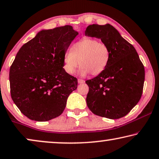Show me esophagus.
I'll return each instance as SVG.
<instances>
[{
	"label": "esophagus",
	"mask_w": 159,
	"mask_h": 159,
	"mask_svg": "<svg viewBox=\"0 0 159 159\" xmlns=\"http://www.w3.org/2000/svg\"><path fill=\"white\" fill-rule=\"evenodd\" d=\"M78 83H79V84H84L85 80H83V79H78Z\"/></svg>",
	"instance_id": "1"
}]
</instances>
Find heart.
I'll return each instance as SVG.
<instances>
[{
    "label": "heart",
    "mask_w": 159,
    "mask_h": 159,
    "mask_svg": "<svg viewBox=\"0 0 159 159\" xmlns=\"http://www.w3.org/2000/svg\"><path fill=\"white\" fill-rule=\"evenodd\" d=\"M110 51L104 42L97 39L86 37L68 49L63 56V68L68 74H73L80 66L79 74L99 75L108 66Z\"/></svg>",
    "instance_id": "1"
}]
</instances>
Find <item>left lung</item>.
<instances>
[{
	"label": "left lung",
	"instance_id": "1",
	"mask_svg": "<svg viewBox=\"0 0 159 159\" xmlns=\"http://www.w3.org/2000/svg\"><path fill=\"white\" fill-rule=\"evenodd\" d=\"M85 35L101 39L108 46L110 59L106 69L86 80L89 109L96 115L119 119L138 104L142 96L145 69L135 49L109 24H92Z\"/></svg>",
	"mask_w": 159,
	"mask_h": 159
}]
</instances>
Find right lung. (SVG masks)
<instances>
[{"instance_id":"right-lung-1","label":"right lung","mask_w":159,"mask_h":159,"mask_svg":"<svg viewBox=\"0 0 159 159\" xmlns=\"http://www.w3.org/2000/svg\"><path fill=\"white\" fill-rule=\"evenodd\" d=\"M79 34L71 26L43 30L20 48L10 68L11 95L29 119L45 122L58 117L76 78L63 68L65 52Z\"/></svg>"}]
</instances>
